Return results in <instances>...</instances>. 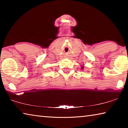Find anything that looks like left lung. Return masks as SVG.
Here are the masks:
<instances>
[{
	"label": "left lung",
	"mask_w": 128,
	"mask_h": 128,
	"mask_svg": "<svg viewBox=\"0 0 128 128\" xmlns=\"http://www.w3.org/2000/svg\"><path fill=\"white\" fill-rule=\"evenodd\" d=\"M83 68H84V67H82V69H83Z\"/></svg>",
	"instance_id": "obj_1"
}]
</instances>
